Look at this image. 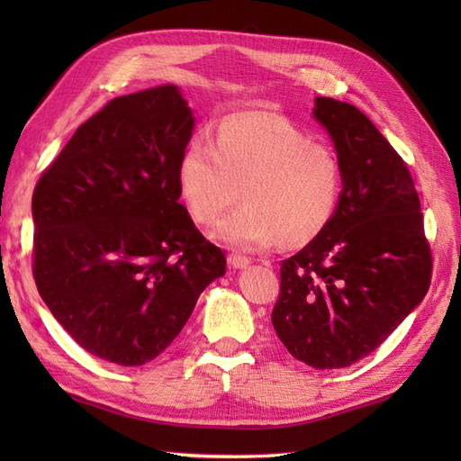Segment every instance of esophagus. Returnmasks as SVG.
<instances>
[{
	"mask_svg": "<svg viewBox=\"0 0 461 461\" xmlns=\"http://www.w3.org/2000/svg\"><path fill=\"white\" fill-rule=\"evenodd\" d=\"M249 263H251V259L246 258V256H241V253H230V256H228V266L231 269H246Z\"/></svg>",
	"mask_w": 461,
	"mask_h": 461,
	"instance_id": "34e87169",
	"label": "esophagus"
}]
</instances>
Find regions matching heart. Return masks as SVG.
Returning a JSON list of instances; mask_svg holds the SVG:
<instances>
[{"instance_id": "1", "label": "heart", "mask_w": 461, "mask_h": 461, "mask_svg": "<svg viewBox=\"0 0 461 461\" xmlns=\"http://www.w3.org/2000/svg\"><path fill=\"white\" fill-rule=\"evenodd\" d=\"M182 202L195 223H213L215 238L240 249H263L281 240L303 246L335 218L342 168L327 144L271 114L225 119L210 140L195 136L178 162Z\"/></svg>"}]
</instances>
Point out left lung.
Listing matches in <instances>:
<instances>
[{
    "mask_svg": "<svg viewBox=\"0 0 461 461\" xmlns=\"http://www.w3.org/2000/svg\"><path fill=\"white\" fill-rule=\"evenodd\" d=\"M315 119L342 168L335 218L281 263L271 322L291 357L342 368L368 357L429 289L432 249L406 162L365 113L327 96Z\"/></svg>",
    "mask_w": 461,
    "mask_h": 461,
    "instance_id": "left-lung-1",
    "label": "left lung"
}]
</instances>
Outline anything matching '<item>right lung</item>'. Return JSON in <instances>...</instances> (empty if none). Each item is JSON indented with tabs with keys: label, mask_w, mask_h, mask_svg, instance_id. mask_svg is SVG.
<instances>
[{
	"label": "right lung",
	"mask_w": 461,
	"mask_h": 461,
	"mask_svg": "<svg viewBox=\"0 0 461 461\" xmlns=\"http://www.w3.org/2000/svg\"><path fill=\"white\" fill-rule=\"evenodd\" d=\"M194 119L174 85L119 96L81 124L33 192V279L63 329L121 366L180 335L225 253L178 202Z\"/></svg>",
	"instance_id": "right-lung-1"
}]
</instances>
